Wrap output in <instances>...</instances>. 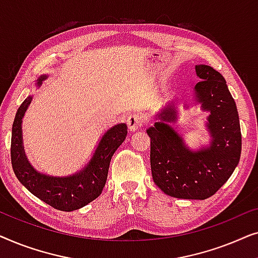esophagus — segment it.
I'll return each mask as SVG.
<instances>
[{
    "mask_svg": "<svg viewBox=\"0 0 258 258\" xmlns=\"http://www.w3.org/2000/svg\"><path fill=\"white\" fill-rule=\"evenodd\" d=\"M143 117L141 115L134 114L130 115L128 117V126L130 132H136L137 129H140L143 125Z\"/></svg>",
    "mask_w": 258,
    "mask_h": 258,
    "instance_id": "esophagus-1",
    "label": "esophagus"
}]
</instances>
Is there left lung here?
I'll return each mask as SVG.
<instances>
[{"instance_id":"1","label":"left lung","mask_w":258,"mask_h":258,"mask_svg":"<svg viewBox=\"0 0 258 258\" xmlns=\"http://www.w3.org/2000/svg\"><path fill=\"white\" fill-rule=\"evenodd\" d=\"M195 72L202 81L194 88V100L209 112L206 122L211 137L209 146L199 150L186 146L171 125L178 119L174 103L157 114V121L147 129L155 184L167 195L184 200L213 196L237 167L242 149L237 107L224 77L206 64L195 66Z\"/></svg>"}]
</instances>
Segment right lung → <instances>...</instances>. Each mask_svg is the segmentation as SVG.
<instances>
[{"label":"right lung","instance_id":"right-lung-1","mask_svg":"<svg viewBox=\"0 0 258 258\" xmlns=\"http://www.w3.org/2000/svg\"><path fill=\"white\" fill-rule=\"evenodd\" d=\"M48 75L38 77L36 87ZM33 100L29 95L17 109L12 129V164L19 181L29 191L49 206L61 211H73L87 206L101 195L108 177L109 164L112 155L125 140L126 124L118 123L111 126L101 137L90 161L75 174L68 176H50L37 171L24 153L22 137V118Z\"/></svg>","mask_w":258,"mask_h":258}]
</instances>
